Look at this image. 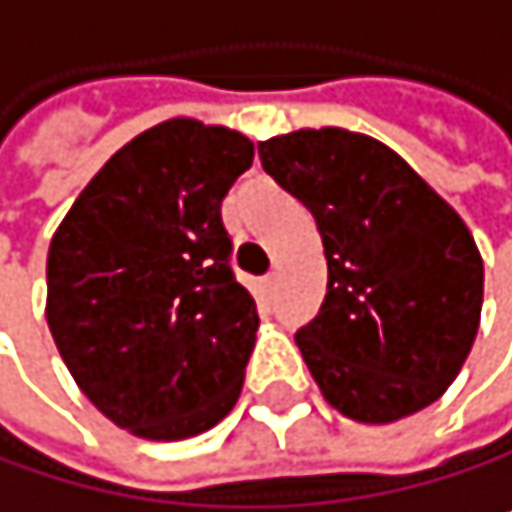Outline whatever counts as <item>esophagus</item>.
<instances>
[{
	"label": "esophagus",
	"mask_w": 512,
	"mask_h": 512,
	"mask_svg": "<svg viewBox=\"0 0 512 512\" xmlns=\"http://www.w3.org/2000/svg\"><path fill=\"white\" fill-rule=\"evenodd\" d=\"M274 287H277V271H268V274L262 277V293H265V296L271 299Z\"/></svg>",
	"instance_id": "obj_1"
}]
</instances>
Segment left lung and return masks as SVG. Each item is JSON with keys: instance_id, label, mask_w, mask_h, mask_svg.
Here are the masks:
<instances>
[{"instance_id": "left-lung-1", "label": "left lung", "mask_w": 512, "mask_h": 512, "mask_svg": "<svg viewBox=\"0 0 512 512\" xmlns=\"http://www.w3.org/2000/svg\"><path fill=\"white\" fill-rule=\"evenodd\" d=\"M259 161L323 238L326 296L296 345L329 406L388 424L440 400L482 311L461 216L394 149L342 127L271 137Z\"/></svg>"}]
</instances>
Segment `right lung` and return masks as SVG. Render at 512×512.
Returning <instances> with one entry per match:
<instances>
[{"label":"right lung","instance_id":"obj_1","mask_svg":"<svg viewBox=\"0 0 512 512\" xmlns=\"http://www.w3.org/2000/svg\"><path fill=\"white\" fill-rule=\"evenodd\" d=\"M253 143L173 118L118 149L48 250V326L85 397L146 440H186L241 397L259 311L222 198Z\"/></svg>","mask_w":512,"mask_h":512}]
</instances>
